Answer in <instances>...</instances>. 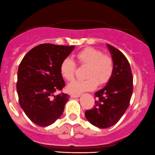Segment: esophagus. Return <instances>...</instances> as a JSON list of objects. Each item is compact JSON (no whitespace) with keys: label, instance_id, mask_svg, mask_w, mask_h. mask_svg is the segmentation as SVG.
I'll return each mask as SVG.
<instances>
[{"label":"esophagus","instance_id":"esophagus-1","mask_svg":"<svg viewBox=\"0 0 155 155\" xmlns=\"http://www.w3.org/2000/svg\"><path fill=\"white\" fill-rule=\"evenodd\" d=\"M80 94H72V95H71V98H78V97H80Z\"/></svg>","mask_w":155,"mask_h":155}]
</instances>
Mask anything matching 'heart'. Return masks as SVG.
I'll use <instances>...</instances> for the list:
<instances>
[{"mask_svg":"<svg viewBox=\"0 0 155 155\" xmlns=\"http://www.w3.org/2000/svg\"><path fill=\"white\" fill-rule=\"evenodd\" d=\"M77 58L82 65H87L86 80L74 81L69 84L66 91L71 94H80L85 91H93L97 84L103 85L111 78L113 71V61L110 56L94 48H86L77 54ZM76 66L73 60L67 57L60 64V74L65 81H71L74 78Z\"/></svg>","mask_w":155,"mask_h":155,"instance_id":"heart-1","label":"heart"}]
</instances>
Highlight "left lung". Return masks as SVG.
I'll use <instances>...</instances> for the list:
<instances>
[{
    "label": "left lung",
    "mask_w": 155,
    "mask_h": 155,
    "mask_svg": "<svg viewBox=\"0 0 155 155\" xmlns=\"http://www.w3.org/2000/svg\"><path fill=\"white\" fill-rule=\"evenodd\" d=\"M113 61L111 78L104 88L95 93L94 108L85 112L88 122L94 126L106 129L116 124L129 106L133 80L130 64L119 50L107 44Z\"/></svg>",
    "instance_id": "1"
}]
</instances>
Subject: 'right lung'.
I'll return each instance as SVG.
<instances>
[{
    "label": "right lung",
    "mask_w": 155,
    "mask_h": 155,
    "mask_svg": "<svg viewBox=\"0 0 155 155\" xmlns=\"http://www.w3.org/2000/svg\"><path fill=\"white\" fill-rule=\"evenodd\" d=\"M74 45L41 44L30 50L20 62L17 72L19 103L32 123L48 126L61 117L70 96L55 95L65 86L60 64Z\"/></svg>",
    "instance_id": "add662e5"
}]
</instances>
